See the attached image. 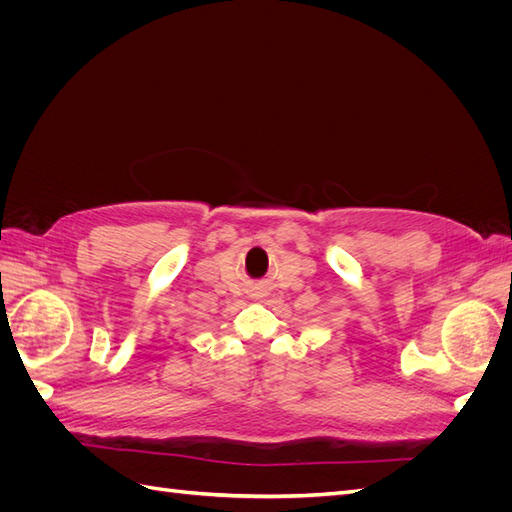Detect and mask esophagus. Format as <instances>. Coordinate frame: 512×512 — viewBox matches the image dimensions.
Returning a JSON list of instances; mask_svg holds the SVG:
<instances>
[{"instance_id":"obj_1","label":"esophagus","mask_w":512,"mask_h":512,"mask_svg":"<svg viewBox=\"0 0 512 512\" xmlns=\"http://www.w3.org/2000/svg\"><path fill=\"white\" fill-rule=\"evenodd\" d=\"M258 290H260V292H262V288H258ZM258 297H262V294H258Z\"/></svg>"}]
</instances>
